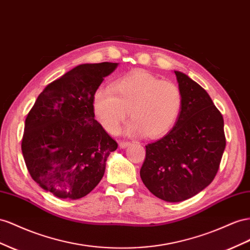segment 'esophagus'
<instances>
[{
	"instance_id": "esophagus-1",
	"label": "esophagus",
	"mask_w": 250,
	"mask_h": 250,
	"mask_svg": "<svg viewBox=\"0 0 250 250\" xmlns=\"http://www.w3.org/2000/svg\"><path fill=\"white\" fill-rule=\"evenodd\" d=\"M130 145V142H125V141H121L119 143L120 148H126Z\"/></svg>"
}]
</instances>
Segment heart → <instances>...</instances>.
Returning a JSON list of instances; mask_svg holds the SVG:
<instances>
[{"label": "heart", "instance_id": "heart-1", "mask_svg": "<svg viewBox=\"0 0 250 250\" xmlns=\"http://www.w3.org/2000/svg\"><path fill=\"white\" fill-rule=\"evenodd\" d=\"M183 96L178 85L143 70H136L112 84L111 89H99L93 98V110L109 133L119 131L130 114L128 134L160 138L178 122Z\"/></svg>", "mask_w": 250, "mask_h": 250}]
</instances>
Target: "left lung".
<instances>
[{
	"label": "left lung",
	"mask_w": 250,
	"mask_h": 250,
	"mask_svg": "<svg viewBox=\"0 0 250 250\" xmlns=\"http://www.w3.org/2000/svg\"><path fill=\"white\" fill-rule=\"evenodd\" d=\"M183 107L165 137L146 145L140 175L152 194L181 202L211 183L226 146L224 120L206 90L185 73L175 71Z\"/></svg>",
	"instance_id": "1"
}]
</instances>
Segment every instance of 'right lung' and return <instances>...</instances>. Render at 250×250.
<instances>
[{
  "label": "right lung",
  "mask_w": 250,
  "mask_h": 250,
  "mask_svg": "<svg viewBox=\"0 0 250 250\" xmlns=\"http://www.w3.org/2000/svg\"><path fill=\"white\" fill-rule=\"evenodd\" d=\"M118 63L81 64L47 85L27 114L22 152L31 178L60 199L78 200L102 180L118 148L94 120V93Z\"/></svg>",
  "instance_id": "obj_1"
}]
</instances>
